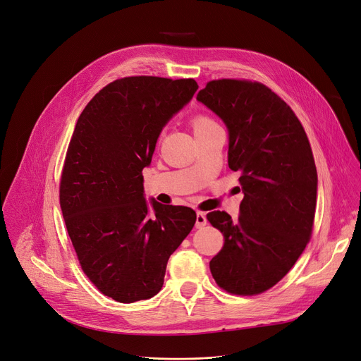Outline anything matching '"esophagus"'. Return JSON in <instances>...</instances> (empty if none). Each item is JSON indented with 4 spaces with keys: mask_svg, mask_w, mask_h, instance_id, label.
<instances>
[{
    "mask_svg": "<svg viewBox=\"0 0 361 361\" xmlns=\"http://www.w3.org/2000/svg\"><path fill=\"white\" fill-rule=\"evenodd\" d=\"M207 216H205V214L204 212H197L196 214V224H195V226L196 228H204L205 225H207Z\"/></svg>",
    "mask_w": 361,
    "mask_h": 361,
    "instance_id": "esophagus-1",
    "label": "esophagus"
}]
</instances>
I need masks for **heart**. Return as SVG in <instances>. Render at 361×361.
Here are the masks:
<instances>
[{
    "label": "heart",
    "instance_id": "1",
    "mask_svg": "<svg viewBox=\"0 0 361 361\" xmlns=\"http://www.w3.org/2000/svg\"><path fill=\"white\" fill-rule=\"evenodd\" d=\"M211 123H214V122H211L209 118H205V117H197V118H195V120H193V126H195V129L208 126V125H211Z\"/></svg>",
    "mask_w": 361,
    "mask_h": 361
}]
</instances>
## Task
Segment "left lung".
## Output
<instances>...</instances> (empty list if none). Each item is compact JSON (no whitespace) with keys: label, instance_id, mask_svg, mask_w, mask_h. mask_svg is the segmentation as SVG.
Listing matches in <instances>:
<instances>
[{"label":"left lung","instance_id":"obj_1","mask_svg":"<svg viewBox=\"0 0 361 361\" xmlns=\"http://www.w3.org/2000/svg\"><path fill=\"white\" fill-rule=\"evenodd\" d=\"M196 100L228 129V165L239 173V216L207 219L225 238L209 268L231 294L274 287L305 250L317 204V169L308 137L291 107L261 83L214 80Z\"/></svg>","mask_w":361,"mask_h":361}]
</instances>
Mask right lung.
Instances as JSON below:
<instances>
[{"mask_svg":"<svg viewBox=\"0 0 361 361\" xmlns=\"http://www.w3.org/2000/svg\"><path fill=\"white\" fill-rule=\"evenodd\" d=\"M196 90L193 78L125 77L103 87L77 120L60 207L85 274L118 302L160 291L169 257L195 225L192 208L146 201L142 171Z\"/></svg>","mask_w":361,"mask_h":361,"instance_id":"1","label":"right lung"}]
</instances>
